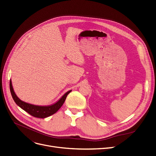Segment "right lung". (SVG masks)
<instances>
[{
	"label": "right lung",
	"mask_w": 156,
	"mask_h": 156,
	"mask_svg": "<svg viewBox=\"0 0 156 156\" xmlns=\"http://www.w3.org/2000/svg\"><path fill=\"white\" fill-rule=\"evenodd\" d=\"M9 87L11 96L12 97V99H14L16 104L21 108L22 109L25 110L26 112H27L28 113L31 115L32 116L39 119H44L46 117H48L51 115L55 113L63 105L67 95L71 92V90H69L68 92H67L55 104L47 106H41L29 104L27 103L23 102L22 100H20L16 96V94L14 92V90H13L11 80H10Z\"/></svg>",
	"instance_id": "add662e5"
}]
</instances>
